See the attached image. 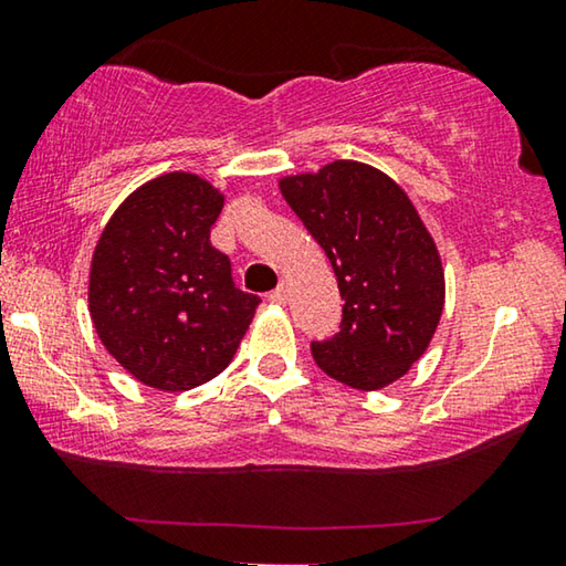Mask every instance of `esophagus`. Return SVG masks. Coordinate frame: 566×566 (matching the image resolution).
I'll return each mask as SVG.
<instances>
[{"mask_svg": "<svg viewBox=\"0 0 566 566\" xmlns=\"http://www.w3.org/2000/svg\"><path fill=\"white\" fill-rule=\"evenodd\" d=\"M269 300H272L274 305H286V302H290V286H286V282L276 286V290L269 294Z\"/></svg>", "mask_w": 566, "mask_h": 566, "instance_id": "1", "label": "esophagus"}]
</instances>
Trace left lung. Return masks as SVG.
Segmentation results:
<instances>
[{
  "mask_svg": "<svg viewBox=\"0 0 566 566\" xmlns=\"http://www.w3.org/2000/svg\"><path fill=\"white\" fill-rule=\"evenodd\" d=\"M337 276L343 323L312 358L350 389L378 391L424 356L444 307V269L415 202L376 167L335 159L280 180Z\"/></svg>",
  "mask_w": 566,
  "mask_h": 566,
  "instance_id": "8db88e82",
  "label": "left lung"
}]
</instances>
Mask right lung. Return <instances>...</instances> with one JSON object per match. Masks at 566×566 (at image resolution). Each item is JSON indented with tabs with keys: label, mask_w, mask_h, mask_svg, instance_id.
<instances>
[{
	"label": "right lung",
	"mask_w": 566,
	"mask_h": 566,
	"mask_svg": "<svg viewBox=\"0 0 566 566\" xmlns=\"http://www.w3.org/2000/svg\"><path fill=\"white\" fill-rule=\"evenodd\" d=\"M223 192L167 172L132 192L91 259L88 310L104 348L145 386L188 391L231 364L259 307L210 247Z\"/></svg>",
	"instance_id": "right-lung-1"
}]
</instances>
